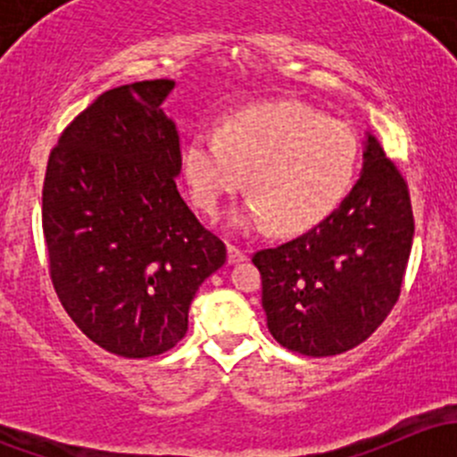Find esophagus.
<instances>
[{
	"instance_id": "34e87169",
	"label": "esophagus",
	"mask_w": 457,
	"mask_h": 457,
	"mask_svg": "<svg viewBox=\"0 0 457 457\" xmlns=\"http://www.w3.org/2000/svg\"><path fill=\"white\" fill-rule=\"evenodd\" d=\"M247 261V252L237 245H228V262L229 265H238V262Z\"/></svg>"
}]
</instances>
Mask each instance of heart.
<instances>
[{
	"mask_svg": "<svg viewBox=\"0 0 457 457\" xmlns=\"http://www.w3.org/2000/svg\"><path fill=\"white\" fill-rule=\"evenodd\" d=\"M358 139L343 121L296 101L252 105L225 119L220 135L201 130L183 150L192 199L207 214L241 190L247 201L229 219L238 232H296L338 207L356 174Z\"/></svg>",
	"mask_w": 457,
	"mask_h": 457,
	"instance_id": "b5f03b06",
	"label": "heart"
}]
</instances>
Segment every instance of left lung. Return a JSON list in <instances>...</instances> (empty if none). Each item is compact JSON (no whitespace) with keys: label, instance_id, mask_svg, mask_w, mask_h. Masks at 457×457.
I'll return each instance as SVG.
<instances>
[{"label":"left lung","instance_id":"1","mask_svg":"<svg viewBox=\"0 0 457 457\" xmlns=\"http://www.w3.org/2000/svg\"><path fill=\"white\" fill-rule=\"evenodd\" d=\"M411 243L407 183L367 135L361 179L343 203L310 232L252 258L271 336L314 358L361 345L394 310Z\"/></svg>","mask_w":457,"mask_h":457}]
</instances>
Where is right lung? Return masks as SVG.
<instances>
[{
    "label": "right lung",
    "mask_w": 457,
    "mask_h": 457,
    "mask_svg": "<svg viewBox=\"0 0 457 457\" xmlns=\"http://www.w3.org/2000/svg\"><path fill=\"white\" fill-rule=\"evenodd\" d=\"M172 79L96 96L46 168L41 223L50 278L81 331L123 358L172 349L192 298L223 267V241L177 190L181 145L161 104Z\"/></svg>",
    "instance_id": "obj_1"
}]
</instances>
